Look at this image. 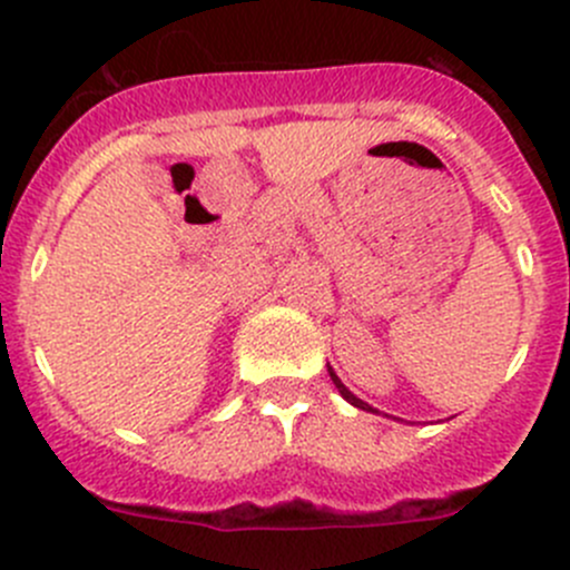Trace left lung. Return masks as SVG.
Returning <instances> with one entry per match:
<instances>
[{
  "label": "left lung",
  "mask_w": 570,
  "mask_h": 570,
  "mask_svg": "<svg viewBox=\"0 0 570 570\" xmlns=\"http://www.w3.org/2000/svg\"><path fill=\"white\" fill-rule=\"evenodd\" d=\"M327 372H331V381H333V386H336V389H338V394H342V396H344V400H347V402H350V405L361 407V411H370V413H377V411H375V407H372V405H366V402H364V400H358V396H355L353 392H350V389H347V386H344V383H342V381H338V377H336V372H333V370H331V366H327Z\"/></svg>",
  "instance_id": "1"
}]
</instances>
